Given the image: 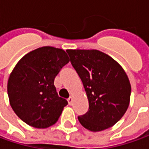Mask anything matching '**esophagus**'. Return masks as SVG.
I'll return each mask as SVG.
<instances>
[{
  "instance_id": "obj_1",
  "label": "esophagus",
  "mask_w": 149,
  "mask_h": 149,
  "mask_svg": "<svg viewBox=\"0 0 149 149\" xmlns=\"http://www.w3.org/2000/svg\"><path fill=\"white\" fill-rule=\"evenodd\" d=\"M68 103H69V105H72V102H73V97L72 96H70L69 98L68 99Z\"/></svg>"
}]
</instances>
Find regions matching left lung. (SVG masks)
<instances>
[{
    "instance_id": "1",
    "label": "left lung",
    "mask_w": 149,
    "mask_h": 149,
    "mask_svg": "<svg viewBox=\"0 0 149 149\" xmlns=\"http://www.w3.org/2000/svg\"><path fill=\"white\" fill-rule=\"evenodd\" d=\"M89 101V110L79 116L81 125L99 132L112 127L125 114L131 85L125 71L110 56L96 49H68Z\"/></svg>"
}]
</instances>
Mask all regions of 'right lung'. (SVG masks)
<instances>
[{"label": "right lung", "mask_w": 149, "mask_h": 149, "mask_svg": "<svg viewBox=\"0 0 149 149\" xmlns=\"http://www.w3.org/2000/svg\"><path fill=\"white\" fill-rule=\"evenodd\" d=\"M69 62L63 49L44 46L25 54L10 72L9 101L14 112L29 126L46 129L58 120L68 101L59 97L54 79Z\"/></svg>", "instance_id": "add662e5"}]
</instances>
